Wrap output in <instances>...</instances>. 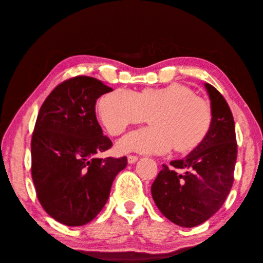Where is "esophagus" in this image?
Instances as JSON below:
<instances>
[{
	"label": "esophagus",
	"mask_w": 263,
	"mask_h": 263,
	"mask_svg": "<svg viewBox=\"0 0 263 263\" xmlns=\"http://www.w3.org/2000/svg\"><path fill=\"white\" fill-rule=\"evenodd\" d=\"M137 161H138V156H136V155H128V156H127V162H128V164L136 163Z\"/></svg>",
	"instance_id": "1"
}]
</instances>
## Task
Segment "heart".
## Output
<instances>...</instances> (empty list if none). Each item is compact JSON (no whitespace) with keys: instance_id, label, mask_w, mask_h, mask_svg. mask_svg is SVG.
<instances>
[{"instance_id":"b5f03b06","label":"heart","mask_w":263,"mask_h":263,"mask_svg":"<svg viewBox=\"0 0 263 263\" xmlns=\"http://www.w3.org/2000/svg\"><path fill=\"white\" fill-rule=\"evenodd\" d=\"M98 109L104 127L114 136L149 115L151 126L121 138L117 144L121 152L164 154L175 147L185 154L202 144L213 124L211 104L178 83L140 92L115 89L100 99Z\"/></svg>"}]
</instances>
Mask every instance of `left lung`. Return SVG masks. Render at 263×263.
Here are the masks:
<instances>
[{
    "instance_id": "1",
    "label": "left lung",
    "mask_w": 263,
    "mask_h": 263,
    "mask_svg": "<svg viewBox=\"0 0 263 263\" xmlns=\"http://www.w3.org/2000/svg\"><path fill=\"white\" fill-rule=\"evenodd\" d=\"M213 111L206 139L180 160L163 164L152 185L154 202L177 226L193 228L223 206L233 184L237 141L230 107L211 84H204Z\"/></svg>"
}]
</instances>
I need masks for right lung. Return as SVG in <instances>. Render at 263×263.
Instances as JSON below:
<instances>
[{"mask_svg":"<svg viewBox=\"0 0 263 263\" xmlns=\"http://www.w3.org/2000/svg\"><path fill=\"white\" fill-rule=\"evenodd\" d=\"M100 80L77 76L52 89L37 114L31 141L32 179L46 213L69 227L102 211L126 156L98 159L111 140L103 136L95 103L111 92Z\"/></svg>","mask_w":263,"mask_h":263,"instance_id":"add662e5","label":"right lung"}]
</instances>
